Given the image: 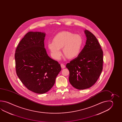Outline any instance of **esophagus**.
Returning <instances> with one entry per match:
<instances>
[{
	"label": "esophagus",
	"mask_w": 122,
	"mask_h": 122,
	"mask_svg": "<svg viewBox=\"0 0 122 122\" xmlns=\"http://www.w3.org/2000/svg\"><path fill=\"white\" fill-rule=\"evenodd\" d=\"M61 67L62 68H64L65 67V65L64 64H61Z\"/></svg>",
	"instance_id": "1"
}]
</instances>
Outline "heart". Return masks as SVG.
Segmentation results:
<instances>
[{
	"label": "heart",
	"instance_id": "heart-1",
	"mask_svg": "<svg viewBox=\"0 0 122 122\" xmlns=\"http://www.w3.org/2000/svg\"><path fill=\"white\" fill-rule=\"evenodd\" d=\"M83 39L80 35L69 31H62L53 37V42L48 43V47L52 57L59 59L61 55L60 49L62 48L65 56L71 59L80 53L83 45Z\"/></svg>",
	"mask_w": 122,
	"mask_h": 122
}]
</instances>
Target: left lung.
<instances>
[{
	"label": "left lung",
	"instance_id": "1",
	"mask_svg": "<svg viewBox=\"0 0 122 122\" xmlns=\"http://www.w3.org/2000/svg\"><path fill=\"white\" fill-rule=\"evenodd\" d=\"M86 45L78 57L67 63L69 80L79 90L89 88L95 84L102 70L103 51L93 34L86 30Z\"/></svg>",
	"mask_w": 122,
	"mask_h": 122
}]
</instances>
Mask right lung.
Wrapping results in <instances>:
<instances>
[{"mask_svg": "<svg viewBox=\"0 0 122 122\" xmlns=\"http://www.w3.org/2000/svg\"><path fill=\"white\" fill-rule=\"evenodd\" d=\"M45 36L43 32H29L19 43L15 54L19 79L29 90L38 94L51 88L61 70L58 62L47 54Z\"/></svg>", "mask_w": 122, "mask_h": 122, "instance_id": "add662e5", "label": "right lung"}]
</instances>
